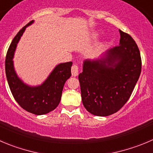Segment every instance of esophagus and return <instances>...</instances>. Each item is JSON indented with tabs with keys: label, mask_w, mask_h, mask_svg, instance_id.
Masks as SVG:
<instances>
[{
	"label": "esophagus",
	"mask_w": 153,
	"mask_h": 153,
	"mask_svg": "<svg viewBox=\"0 0 153 153\" xmlns=\"http://www.w3.org/2000/svg\"><path fill=\"white\" fill-rule=\"evenodd\" d=\"M78 72H79V68L77 65H73L71 68V74H72L73 76H76L78 75Z\"/></svg>",
	"instance_id": "obj_1"
}]
</instances>
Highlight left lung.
Listing matches in <instances>:
<instances>
[{"label": "left lung", "mask_w": 153, "mask_h": 153, "mask_svg": "<svg viewBox=\"0 0 153 153\" xmlns=\"http://www.w3.org/2000/svg\"><path fill=\"white\" fill-rule=\"evenodd\" d=\"M119 33V46L107 50L99 59L84 61L79 74L82 104L94 116H110L120 110L140 75L137 45L129 34L121 30Z\"/></svg>", "instance_id": "8db88e82"}]
</instances>
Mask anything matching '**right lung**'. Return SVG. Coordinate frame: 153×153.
<instances>
[{
  "label": "right lung",
  "mask_w": 153,
  "mask_h": 153,
  "mask_svg": "<svg viewBox=\"0 0 153 153\" xmlns=\"http://www.w3.org/2000/svg\"><path fill=\"white\" fill-rule=\"evenodd\" d=\"M34 22L32 20L24 26L13 40L6 56L5 71L10 91L16 102L29 113L43 115L55 110L60 103L64 85L71 76L73 63L69 62L56 65L46 80L37 86L27 85L19 77L13 59L17 44L26 27Z\"/></svg>",
  "instance_id": "obj_1"
}]
</instances>
